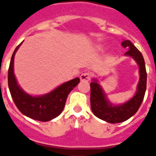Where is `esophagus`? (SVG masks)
<instances>
[{"instance_id":"obj_1","label":"esophagus","mask_w":156,"mask_h":156,"mask_svg":"<svg viewBox=\"0 0 156 156\" xmlns=\"http://www.w3.org/2000/svg\"><path fill=\"white\" fill-rule=\"evenodd\" d=\"M80 79H81L82 81H88L89 79H90V75L88 73H82L80 75Z\"/></svg>"}]
</instances>
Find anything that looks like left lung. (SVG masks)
Returning <instances> with one entry per match:
<instances>
[{
	"label": "left lung",
	"instance_id": "8db88e82",
	"mask_svg": "<svg viewBox=\"0 0 156 156\" xmlns=\"http://www.w3.org/2000/svg\"><path fill=\"white\" fill-rule=\"evenodd\" d=\"M122 46L128 49L124 55L133 58L139 66L140 79L135 94L124 104L115 105L108 100L107 95L102 86L98 83L97 78H93L90 83V103L92 111L96 117L110 124L121 123L132 117L140 107L146 90L147 73L144 58L141 52L129 40L122 41Z\"/></svg>",
	"mask_w": 156,
	"mask_h": 156
}]
</instances>
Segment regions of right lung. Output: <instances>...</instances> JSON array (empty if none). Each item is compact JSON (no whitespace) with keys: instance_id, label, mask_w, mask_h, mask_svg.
I'll use <instances>...</instances> for the list:
<instances>
[{"instance_id":"1","label":"right lung","mask_w":156,"mask_h":156,"mask_svg":"<svg viewBox=\"0 0 156 156\" xmlns=\"http://www.w3.org/2000/svg\"><path fill=\"white\" fill-rule=\"evenodd\" d=\"M22 43L15 49L9 66L8 87L12 98L20 112L26 116L42 122L51 120L62 112L68 95L79 83L80 79L73 78L40 96H33L26 93L19 86L14 74V58Z\"/></svg>"}]
</instances>
